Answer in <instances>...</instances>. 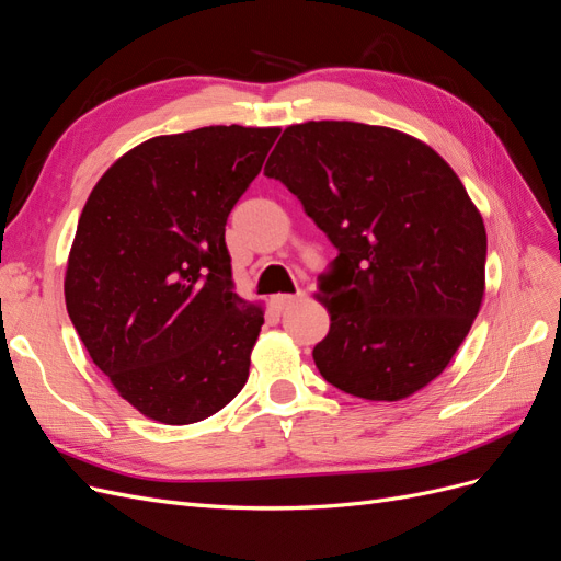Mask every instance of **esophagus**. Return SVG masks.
Masks as SVG:
<instances>
[{
    "label": "esophagus",
    "mask_w": 561,
    "mask_h": 561,
    "mask_svg": "<svg viewBox=\"0 0 561 561\" xmlns=\"http://www.w3.org/2000/svg\"><path fill=\"white\" fill-rule=\"evenodd\" d=\"M304 299H307V293H304V290H299L295 295H276V297H271V301H274L276 309H287V307H293V304L304 301Z\"/></svg>",
    "instance_id": "obj_1"
}]
</instances>
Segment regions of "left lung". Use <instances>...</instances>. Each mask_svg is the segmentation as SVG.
Here are the masks:
<instances>
[{
    "label": "left lung",
    "mask_w": 561,
    "mask_h": 561,
    "mask_svg": "<svg viewBox=\"0 0 561 561\" xmlns=\"http://www.w3.org/2000/svg\"><path fill=\"white\" fill-rule=\"evenodd\" d=\"M339 250L320 276L328 383L396 402L439 377L484 297L486 231L449 163L412 135L355 122L287 126L264 165Z\"/></svg>",
    "instance_id": "8db88e82"
}]
</instances>
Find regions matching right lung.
Returning a JSON list of instances; mask_svg holds the SVG:
<instances>
[{
    "label": "right lung",
    "instance_id": "obj_1",
    "mask_svg": "<svg viewBox=\"0 0 561 561\" xmlns=\"http://www.w3.org/2000/svg\"><path fill=\"white\" fill-rule=\"evenodd\" d=\"M278 133L233 124L159 135L126 151L81 210L67 313L147 419L203 421L248 381L264 311L233 293L225 227Z\"/></svg>",
    "mask_w": 561,
    "mask_h": 561
}]
</instances>
